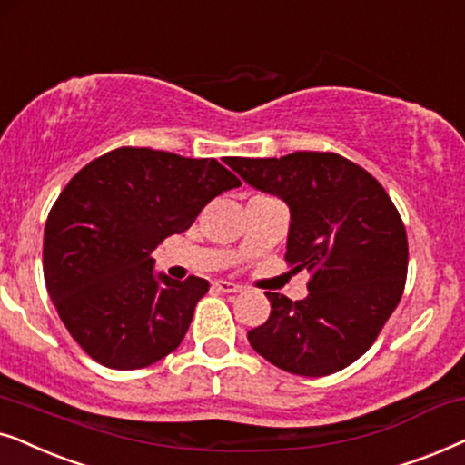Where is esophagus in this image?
I'll list each match as a JSON object with an SVG mask.
<instances>
[{
    "label": "esophagus",
    "mask_w": 465,
    "mask_h": 465,
    "mask_svg": "<svg viewBox=\"0 0 465 465\" xmlns=\"http://www.w3.org/2000/svg\"><path fill=\"white\" fill-rule=\"evenodd\" d=\"M213 287L216 291H221V293H238V291H242V287L236 282H229V281H214Z\"/></svg>",
    "instance_id": "34e87169"
}]
</instances>
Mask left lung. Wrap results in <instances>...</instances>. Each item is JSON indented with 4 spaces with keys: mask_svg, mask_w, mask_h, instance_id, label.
I'll return each mask as SVG.
<instances>
[{
    "mask_svg": "<svg viewBox=\"0 0 465 465\" xmlns=\"http://www.w3.org/2000/svg\"><path fill=\"white\" fill-rule=\"evenodd\" d=\"M227 163L287 202L284 262L311 274L306 300L265 293L270 319L249 331L251 346L284 372H340L374 344L404 293L408 238L398 208L370 172L338 153Z\"/></svg>",
    "mask_w": 465,
    "mask_h": 465,
    "instance_id": "1",
    "label": "left lung"
}]
</instances>
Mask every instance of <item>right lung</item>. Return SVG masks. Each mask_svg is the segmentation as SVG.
Wrapping results in <instances>:
<instances>
[{
	"instance_id": "right-lung-1",
	"label": "right lung",
	"mask_w": 465,
	"mask_h": 465,
	"mask_svg": "<svg viewBox=\"0 0 465 465\" xmlns=\"http://www.w3.org/2000/svg\"><path fill=\"white\" fill-rule=\"evenodd\" d=\"M240 178L216 159L121 146L86 163L48 213L45 281L65 330L113 370L178 349L208 281L154 276L153 251Z\"/></svg>"
}]
</instances>
